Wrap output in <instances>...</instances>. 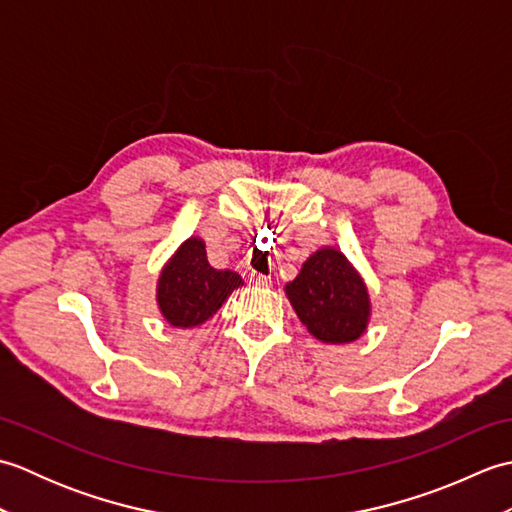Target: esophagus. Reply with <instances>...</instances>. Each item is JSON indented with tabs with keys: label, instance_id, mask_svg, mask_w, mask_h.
<instances>
[{
	"label": "esophagus",
	"instance_id": "esophagus-1",
	"mask_svg": "<svg viewBox=\"0 0 512 512\" xmlns=\"http://www.w3.org/2000/svg\"><path fill=\"white\" fill-rule=\"evenodd\" d=\"M250 281H253V286H257V288L273 286V279H270L268 275H259V273H250Z\"/></svg>",
	"mask_w": 512,
	"mask_h": 512
}]
</instances>
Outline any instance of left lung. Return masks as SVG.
Returning a JSON list of instances; mask_svg holds the SVG:
<instances>
[{"label":"left lung","instance_id":"left-lung-1","mask_svg":"<svg viewBox=\"0 0 512 512\" xmlns=\"http://www.w3.org/2000/svg\"><path fill=\"white\" fill-rule=\"evenodd\" d=\"M284 290L301 323L321 343H352L367 330L369 292L341 250L319 248Z\"/></svg>","mask_w":512,"mask_h":512}]
</instances>
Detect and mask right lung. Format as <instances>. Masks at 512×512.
<instances>
[{"mask_svg":"<svg viewBox=\"0 0 512 512\" xmlns=\"http://www.w3.org/2000/svg\"><path fill=\"white\" fill-rule=\"evenodd\" d=\"M239 286H244V281L235 270L213 268L202 239L189 237L162 268L156 301L160 314L173 328H195L209 321Z\"/></svg>","mask_w":512,"mask_h":512,"instance_id":"add662e5","label":"right lung"}]
</instances>
